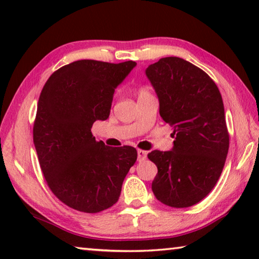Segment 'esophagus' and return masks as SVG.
I'll return each mask as SVG.
<instances>
[{
  "label": "esophagus",
  "instance_id": "esophagus-1",
  "mask_svg": "<svg viewBox=\"0 0 259 259\" xmlns=\"http://www.w3.org/2000/svg\"><path fill=\"white\" fill-rule=\"evenodd\" d=\"M137 157H138V161H139V162L145 161L146 157H147V152L142 151V150H138V151H137Z\"/></svg>",
  "mask_w": 259,
  "mask_h": 259
}]
</instances>
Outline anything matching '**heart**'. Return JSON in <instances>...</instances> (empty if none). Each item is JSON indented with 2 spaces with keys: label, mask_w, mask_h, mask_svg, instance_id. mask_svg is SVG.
<instances>
[{
  "label": "heart",
  "mask_w": 259,
  "mask_h": 259,
  "mask_svg": "<svg viewBox=\"0 0 259 259\" xmlns=\"http://www.w3.org/2000/svg\"><path fill=\"white\" fill-rule=\"evenodd\" d=\"M147 94H150V93H148L146 89H140L139 94H138V97H140V96H144V95H147Z\"/></svg>",
  "instance_id": "obj_1"
}]
</instances>
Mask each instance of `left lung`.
<instances>
[{
    "mask_svg": "<svg viewBox=\"0 0 259 259\" xmlns=\"http://www.w3.org/2000/svg\"><path fill=\"white\" fill-rule=\"evenodd\" d=\"M145 74L175 137L170 151L148 154L157 166L152 191L169 207H191L216 185L229 152L222 95L207 73L178 57L161 58Z\"/></svg>",
    "mask_w": 259,
    "mask_h": 259,
    "instance_id": "1",
    "label": "left lung"
}]
</instances>
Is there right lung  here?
<instances>
[{
    "mask_svg": "<svg viewBox=\"0 0 259 259\" xmlns=\"http://www.w3.org/2000/svg\"><path fill=\"white\" fill-rule=\"evenodd\" d=\"M136 65L77 60L56 71L42 89L33 128L38 162L52 193L78 211L115 204L137 160L136 148L109 147L91 134L94 122L108 119L114 91Z\"/></svg>",
    "mask_w": 259,
    "mask_h": 259,
    "instance_id": "1",
    "label": "right lung"
}]
</instances>
